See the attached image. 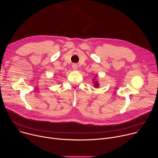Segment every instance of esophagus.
<instances>
[{
	"label": "esophagus",
	"mask_w": 158,
	"mask_h": 158,
	"mask_svg": "<svg viewBox=\"0 0 158 158\" xmlns=\"http://www.w3.org/2000/svg\"><path fill=\"white\" fill-rule=\"evenodd\" d=\"M72 67H73V69L74 70H77V65L76 64H73L72 65Z\"/></svg>",
	"instance_id": "obj_1"
}]
</instances>
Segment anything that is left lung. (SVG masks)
Listing matches in <instances>:
<instances>
[{
  "label": "left lung",
  "instance_id": "obj_1",
  "mask_svg": "<svg viewBox=\"0 0 158 158\" xmlns=\"http://www.w3.org/2000/svg\"><path fill=\"white\" fill-rule=\"evenodd\" d=\"M94 86H95L96 87H99V83H98V81L94 82Z\"/></svg>",
  "mask_w": 158,
  "mask_h": 158
}]
</instances>
